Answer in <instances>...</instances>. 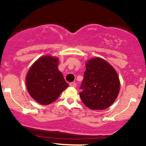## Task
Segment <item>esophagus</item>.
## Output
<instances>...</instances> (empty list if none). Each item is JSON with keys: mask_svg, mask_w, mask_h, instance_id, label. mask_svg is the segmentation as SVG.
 Returning <instances> with one entry per match:
<instances>
[{"mask_svg": "<svg viewBox=\"0 0 146 146\" xmlns=\"http://www.w3.org/2000/svg\"><path fill=\"white\" fill-rule=\"evenodd\" d=\"M69 85H70V87H73V88H76V83L75 82H70V83H69Z\"/></svg>", "mask_w": 146, "mask_h": 146, "instance_id": "esophagus-1", "label": "esophagus"}]
</instances>
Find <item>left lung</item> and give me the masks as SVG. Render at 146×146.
Segmentation results:
<instances>
[{
    "label": "left lung",
    "mask_w": 146,
    "mask_h": 146,
    "mask_svg": "<svg viewBox=\"0 0 146 146\" xmlns=\"http://www.w3.org/2000/svg\"><path fill=\"white\" fill-rule=\"evenodd\" d=\"M85 67L80 88L81 100L91 110H106L119 95L120 82L117 73L105 60L98 57L89 60Z\"/></svg>",
    "instance_id": "left-lung-1"
}]
</instances>
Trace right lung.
Wrapping results in <instances>:
<instances>
[{
    "label": "right lung",
    "mask_w": 146,
    "mask_h": 146,
    "mask_svg": "<svg viewBox=\"0 0 146 146\" xmlns=\"http://www.w3.org/2000/svg\"><path fill=\"white\" fill-rule=\"evenodd\" d=\"M58 58L44 56L31 66L26 76V85L29 95L44 105L56 100L68 87L58 69Z\"/></svg>",
    "instance_id": "right-lung-1"
}]
</instances>
